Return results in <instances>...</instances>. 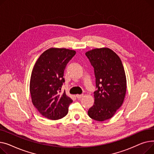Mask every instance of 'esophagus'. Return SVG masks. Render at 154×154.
Here are the masks:
<instances>
[{"instance_id":"34e87169","label":"esophagus","mask_w":154,"mask_h":154,"mask_svg":"<svg viewBox=\"0 0 154 154\" xmlns=\"http://www.w3.org/2000/svg\"><path fill=\"white\" fill-rule=\"evenodd\" d=\"M83 96V94H76V97L78 98V99H80Z\"/></svg>"}]
</instances>
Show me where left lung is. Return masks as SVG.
<instances>
[{
    "label": "left lung",
    "instance_id": "obj_1",
    "mask_svg": "<svg viewBox=\"0 0 154 154\" xmlns=\"http://www.w3.org/2000/svg\"><path fill=\"white\" fill-rule=\"evenodd\" d=\"M94 68L96 86L94 103L88 114L91 119L104 121L111 119L123 104L127 81L122 61L108 48H94L86 52Z\"/></svg>",
    "mask_w": 154,
    "mask_h": 154
}]
</instances>
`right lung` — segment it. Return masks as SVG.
<instances>
[{"mask_svg": "<svg viewBox=\"0 0 154 154\" xmlns=\"http://www.w3.org/2000/svg\"><path fill=\"white\" fill-rule=\"evenodd\" d=\"M76 51L66 48H50L39 57L33 66L30 92L32 102L43 117L57 120L65 117L73 100L65 91L60 94L65 82L64 70Z\"/></svg>", "mask_w": 154, "mask_h": 154, "instance_id": "add662e5", "label": "right lung"}]
</instances>
